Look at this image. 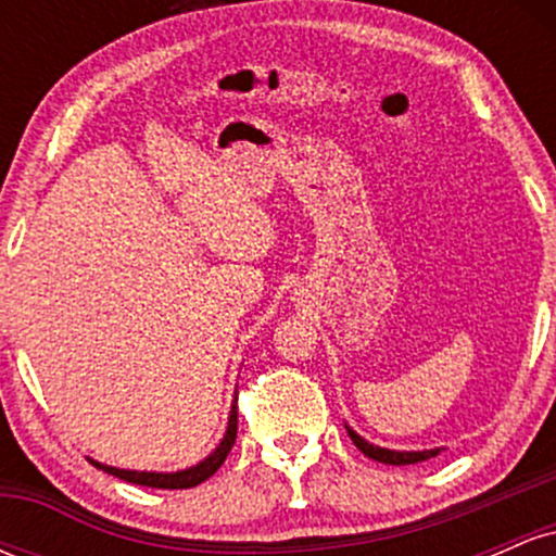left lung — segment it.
I'll list each match as a JSON object with an SVG mask.
<instances>
[{"instance_id": "left-lung-1", "label": "left lung", "mask_w": 556, "mask_h": 556, "mask_svg": "<svg viewBox=\"0 0 556 556\" xmlns=\"http://www.w3.org/2000/svg\"><path fill=\"white\" fill-rule=\"evenodd\" d=\"M350 433V439H353V444L358 446L366 457H371L376 463H384V465H416V463H424V460H431V457H437L439 446L437 450H420V452H400V450H384V446H376L371 442H366V439L358 437L350 426H344Z\"/></svg>"}]
</instances>
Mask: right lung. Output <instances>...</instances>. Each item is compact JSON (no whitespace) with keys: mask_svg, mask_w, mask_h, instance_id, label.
Returning <instances> with one entry per match:
<instances>
[{"mask_svg":"<svg viewBox=\"0 0 556 556\" xmlns=\"http://www.w3.org/2000/svg\"><path fill=\"white\" fill-rule=\"evenodd\" d=\"M235 437H238V392H235L232 407H229V420H227L225 439H222L219 446H216V450L206 457V460H201L198 465H193V468L177 470V473H146V470L112 468V465L91 460V457H88V460H91V465H96V468H99V470H104V473H110L114 478H123V481L138 483V486H151V489H193V486H198V483L206 481V478H212L216 470L222 468V463L227 460L229 450H232Z\"/></svg>","mask_w":556,"mask_h":556,"instance_id":"1","label":"right lung"}]
</instances>
